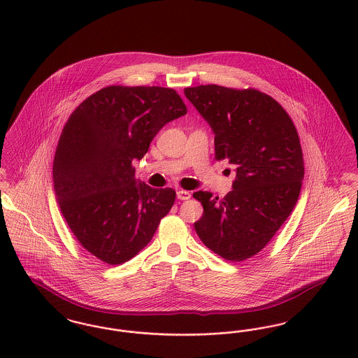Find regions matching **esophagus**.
<instances>
[{"label":"esophagus","mask_w":358,"mask_h":358,"mask_svg":"<svg viewBox=\"0 0 358 358\" xmlns=\"http://www.w3.org/2000/svg\"><path fill=\"white\" fill-rule=\"evenodd\" d=\"M177 199H178V200H189V199H190V193L187 192V190L178 189V190H177Z\"/></svg>","instance_id":"1"}]
</instances>
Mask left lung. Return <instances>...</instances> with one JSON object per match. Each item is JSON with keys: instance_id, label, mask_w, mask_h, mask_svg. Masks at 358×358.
I'll return each mask as SVG.
<instances>
[{"instance_id": "1", "label": "left lung", "mask_w": 358, "mask_h": 358, "mask_svg": "<svg viewBox=\"0 0 358 358\" xmlns=\"http://www.w3.org/2000/svg\"><path fill=\"white\" fill-rule=\"evenodd\" d=\"M184 94L215 134V158L236 168L222 200L193 193L204 208L196 232L225 260H245L267 245L298 201L305 166L296 129L279 103L254 88L197 85Z\"/></svg>"}]
</instances>
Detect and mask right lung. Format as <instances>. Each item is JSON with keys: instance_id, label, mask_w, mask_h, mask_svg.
Returning <instances> with one entry per match:
<instances>
[{"instance_id": "right-lung-1", "label": "right lung", "mask_w": 358, "mask_h": 358, "mask_svg": "<svg viewBox=\"0 0 358 358\" xmlns=\"http://www.w3.org/2000/svg\"><path fill=\"white\" fill-rule=\"evenodd\" d=\"M185 114L171 88L110 85L69 115L55 153L53 187L72 234L91 255L122 264L152 240L176 192L136 182L133 162L166 123Z\"/></svg>"}]
</instances>
